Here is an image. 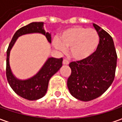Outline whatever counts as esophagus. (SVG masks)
Returning <instances> with one entry per match:
<instances>
[{
  "label": "esophagus",
  "instance_id": "obj_1",
  "mask_svg": "<svg viewBox=\"0 0 122 122\" xmlns=\"http://www.w3.org/2000/svg\"><path fill=\"white\" fill-rule=\"evenodd\" d=\"M63 65H68V64H69V61H68V60H67V59H63Z\"/></svg>",
  "mask_w": 122,
  "mask_h": 122
}]
</instances>
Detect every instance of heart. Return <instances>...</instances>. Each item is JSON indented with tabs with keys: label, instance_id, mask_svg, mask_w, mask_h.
<instances>
[{
	"label": "heart",
	"instance_id": "b5f03b06",
	"mask_svg": "<svg viewBox=\"0 0 122 122\" xmlns=\"http://www.w3.org/2000/svg\"><path fill=\"white\" fill-rule=\"evenodd\" d=\"M100 37L95 29L76 26L62 32L59 40L55 39L53 44L56 48L65 51L70 48V55L76 60H83L91 55L98 48Z\"/></svg>",
	"mask_w": 122,
	"mask_h": 122
}]
</instances>
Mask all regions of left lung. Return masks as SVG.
<instances>
[{"instance_id": "obj_1", "label": "left lung", "mask_w": 122, "mask_h": 122, "mask_svg": "<svg viewBox=\"0 0 122 122\" xmlns=\"http://www.w3.org/2000/svg\"><path fill=\"white\" fill-rule=\"evenodd\" d=\"M100 37L98 48L85 59L70 63L71 75L67 87L72 96L90 101L105 92L113 82L117 56L111 36L97 24H93Z\"/></svg>"}]
</instances>
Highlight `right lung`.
Returning <instances> with one entry per match:
<instances>
[{
    "label": "right lung",
    "mask_w": 122,
    "mask_h": 122,
    "mask_svg": "<svg viewBox=\"0 0 122 122\" xmlns=\"http://www.w3.org/2000/svg\"><path fill=\"white\" fill-rule=\"evenodd\" d=\"M38 33L45 35L51 43V35L44 29V22H32L18 29L13 35L7 51L6 75L10 87L18 96L29 100H36L44 97L46 93L51 78L62 66L63 59L48 58L44 65L34 76L26 80H20L13 74L9 66L10 51L20 36L29 33Z\"/></svg>",
    "instance_id": "obj_1"
}]
</instances>
